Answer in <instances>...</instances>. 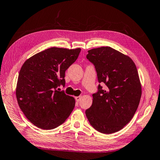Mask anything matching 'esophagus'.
<instances>
[{
	"mask_svg": "<svg viewBox=\"0 0 160 160\" xmlns=\"http://www.w3.org/2000/svg\"><path fill=\"white\" fill-rule=\"evenodd\" d=\"M75 100L77 101H79L81 100V96H77V97H75Z\"/></svg>",
	"mask_w": 160,
	"mask_h": 160,
	"instance_id": "esophagus-1",
	"label": "esophagus"
}]
</instances>
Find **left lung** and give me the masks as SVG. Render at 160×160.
Returning a JSON list of instances; mask_svg holds the SVG:
<instances>
[{"instance_id": "8db88e82", "label": "left lung", "mask_w": 160, "mask_h": 160, "mask_svg": "<svg viewBox=\"0 0 160 160\" xmlns=\"http://www.w3.org/2000/svg\"><path fill=\"white\" fill-rule=\"evenodd\" d=\"M87 59L95 66L99 83L93 103L85 111L90 124L105 134L117 132L133 117L142 96L137 67L131 58L110 47L88 51Z\"/></svg>"}]
</instances>
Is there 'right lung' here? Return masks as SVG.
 Here are the masks:
<instances>
[{
    "instance_id": "add662e5",
    "label": "right lung",
    "mask_w": 160,
    "mask_h": 160,
    "mask_svg": "<svg viewBox=\"0 0 160 160\" xmlns=\"http://www.w3.org/2000/svg\"><path fill=\"white\" fill-rule=\"evenodd\" d=\"M80 51V48L51 47L24 62L18 74L16 96L21 111L35 126L55 129L73 110L75 99L57 88L65 86V71L77 60Z\"/></svg>"
}]
</instances>
